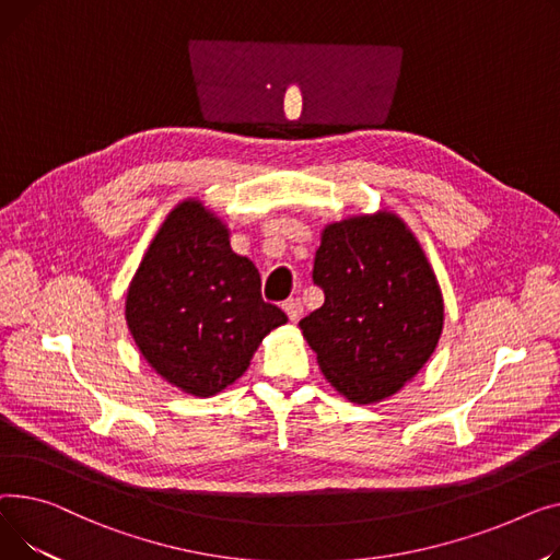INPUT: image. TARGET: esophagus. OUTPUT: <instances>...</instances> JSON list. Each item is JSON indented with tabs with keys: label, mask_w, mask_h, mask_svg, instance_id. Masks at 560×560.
I'll use <instances>...</instances> for the list:
<instances>
[{
	"label": "esophagus",
	"mask_w": 560,
	"mask_h": 560,
	"mask_svg": "<svg viewBox=\"0 0 560 560\" xmlns=\"http://www.w3.org/2000/svg\"><path fill=\"white\" fill-rule=\"evenodd\" d=\"M282 310L287 312V316H289L291 323H299V318L303 316V303H301L299 299H289V301L282 305Z\"/></svg>",
	"instance_id": "1"
}]
</instances>
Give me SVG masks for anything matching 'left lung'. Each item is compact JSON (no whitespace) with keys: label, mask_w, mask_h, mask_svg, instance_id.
Masks as SVG:
<instances>
[{"label":"left lung","mask_w":560,"mask_h":560,"mask_svg":"<svg viewBox=\"0 0 560 560\" xmlns=\"http://www.w3.org/2000/svg\"><path fill=\"white\" fill-rule=\"evenodd\" d=\"M312 278L325 303L299 325L325 380L354 405L396 396L434 354L445 320L411 228L388 210L327 223Z\"/></svg>","instance_id":"obj_1"}]
</instances>
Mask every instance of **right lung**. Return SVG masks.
Masks as SVG:
<instances>
[{"mask_svg":"<svg viewBox=\"0 0 560 560\" xmlns=\"http://www.w3.org/2000/svg\"><path fill=\"white\" fill-rule=\"evenodd\" d=\"M126 325L147 364L196 398L240 380L287 314L261 301L253 261L199 199L162 221L126 293Z\"/></svg>","mask_w":560,"mask_h":560,"instance_id":"add662e5","label":"right lung"}]
</instances>
